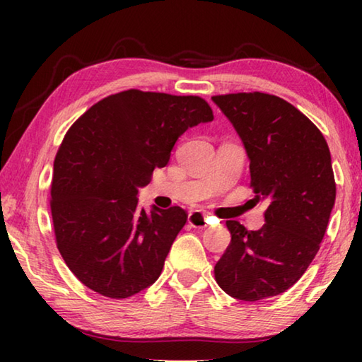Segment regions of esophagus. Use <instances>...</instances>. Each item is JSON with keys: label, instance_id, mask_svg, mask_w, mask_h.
<instances>
[{"label": "esophagus", "instance_id": "1", "mask_svg": "<svg viewBox=\"0 0 362 362\" xmlns=\"http://www.w3.org/2000/svg\"><path fill=\"white\" fill-rule=\"evenodd\" d=\"M206 212L203 211H192L188 214V223L194 226V228H206L207 226V218Z\"/></svg>", "mask_w": 362, "mask_h": 362}]
</instances>
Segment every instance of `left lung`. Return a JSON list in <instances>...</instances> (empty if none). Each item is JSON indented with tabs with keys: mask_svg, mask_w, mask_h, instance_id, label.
Listing matches in <instances>:
<instances>
[{
	"mask_svg": "<svg viewBox=\"0 0 362 362\" xmlns=\"http://www.w3.org/2000/svg\"><path fill=\"white\" fill-rule=\"evenodd\" d=\"M246 148L265 225L228 220L231 243L214 273L228 296L257 302L289 289L313 262L335 203L330 151L321 131L284 99L263 93L214 95Z\"/></svg>",
	"mask_w": 362,
	"mask_h": 362,
	"instance_id": "obj_1",
	"label": "left lung"
}]
</instances>
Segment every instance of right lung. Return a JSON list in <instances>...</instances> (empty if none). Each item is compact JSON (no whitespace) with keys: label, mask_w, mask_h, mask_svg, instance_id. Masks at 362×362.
I'll return each instance as SVG.
<instances>
[{"label":"right lung","mask_w":362,"mask_h":362,"mask_svg":"<svg viewBox=\"0 0 362 362\" xmlns=\"http://www.w3.org/2000/svg\"><path fill=\"white\" fill-rule=\"evenodd\" d=\"M214 119L204 99L129 89L90 107L54 161L51 214L57 249L81 283L127 298L159 278L187 222L179 206L139 207V188L188 127Z\"/></svg>","instance_id":"obj_1"}]
</instances>
